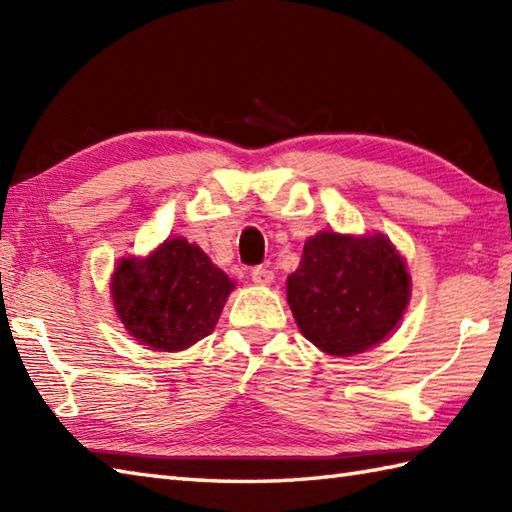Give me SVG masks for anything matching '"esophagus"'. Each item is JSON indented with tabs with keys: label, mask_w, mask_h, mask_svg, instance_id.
I'll return each mask as SVG.
<instances>
[{
	"label": "esophagus",
	"mask_w": 512,
	"mask_h": 512,
	"mask_svg": "<svg viewBox=\"0 0 512 512\" xmlns=\"http://www.w3.org/2000/svg\"><path fill=\"white\" fill-rule=\"evenodd\" d=\"M250 277H253L255 284L268 286L270 281L275 279V273H273V270H270V268H266V266H255L253 270H250Z\"/></svg>",
	"instance_id": "1"
}]
</instances>
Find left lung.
<instances>
[{
    "label": "left lung",
    "mask_w": 512,
    "mask_h": 512,
    "mask_svg": "<svg viewBox=\"0 0 512 512\" xmlns=\"http://www.w3.org/2000/svg\"><path fill=\"white\" fill-rule=\"evenodd\" d=\"M288 303L301 334L319 350L352 356L380 343L405 312L411 281L383 235L319 233L288 277Z\"/></svg>",
    "instance_id": "obj_1"
}]
</instances>
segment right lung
<instances>
[{"label": "right lung", "instance_id": "1", "mask_svg": "<svg viewBox=\"0 0 512 512\" xmlns=\"http://www.w3.org/2000/svg\"><path fill=\"white\" fill-rule=\"evenodd\" d=\"M233 281L200 246L167 239L147 259L118 264L112 297L129 334L160 352H178L209 336Z\"/></svg>", "mask_w": 512, "mask_h": 512}]
</instances>
